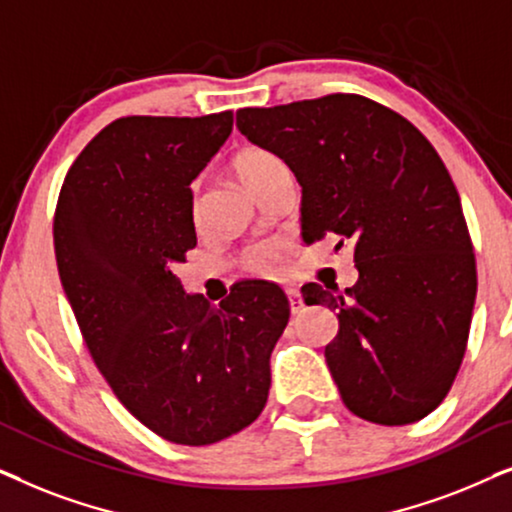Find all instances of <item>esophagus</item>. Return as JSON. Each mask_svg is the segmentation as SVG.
Returning <instances> with one entry per match:
<instances>
[{
  "instance_id": "obj_1",
  "label": "esophagus",
  "mask_w": 512,
  "mask_h": 512,
  "mask_svg": "<svg viewBox=\"0 0 512 512\" xmlns=\"http://www.w3.org/2000/svg\"><path fill=\"white\" fill-rule=\"evenodd\" d=\"M285 295H288V302H290V311L292 313H299V311L304 309L302 295H299L297 288H288V290H285Z\"/></svg>"
}]
</instances>
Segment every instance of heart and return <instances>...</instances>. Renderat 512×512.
I'll list each match as a JSON object with an SVG mask.
<instances>
[{"label": "heart", "mask_w": 512, "mask_h": 512, "mask_svg": "<svg viewBox=\"0 0 512 512\" xmlns=\"http://www.w3.org/2000/svg\"><path fill=\"white\" fill-rule=\"evenodd\" d=\"M281 168H283V161L278 159L276 154L267 152V149H248V152L238 154L234 159V173L238 175V180H241L243 185L248 187L250 192H255L257 196L264 192V187L269 185L271 177H274ZM199 210H201L199 196L194 194V203H192L194 217H199ZM283 255L285 252L281 243H260L245 252V267L257 271V274L274 276L283 269Z\"/></svg>", "instance_id": "obj_1"}]
</instances>
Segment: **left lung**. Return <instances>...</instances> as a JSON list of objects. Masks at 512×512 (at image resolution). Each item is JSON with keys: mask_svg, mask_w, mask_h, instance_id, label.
<instances>
[{"mask_svg": "<svg viewBox=\"0 0 512 512\" xmlns=\"http://www.w3.org/2000/svg\"><path fill=\"white\" fill-rule=\"evenodd\" d=\"M236 126L288 163L302 187V238L337 234L358 281L306 283V304L337 313L325 360L356 417L381 426L424 419L466 353L478 274L461 199L431 142L363 95L335 93L245 107Z\"/></svg>", "mask_w": 512, "mask_h": 512, "instance_id": "obj_1", "label": "left lung"}]
</instances>
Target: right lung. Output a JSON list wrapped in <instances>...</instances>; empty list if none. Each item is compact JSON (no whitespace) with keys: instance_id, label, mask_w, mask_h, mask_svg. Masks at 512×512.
<instances>
[{"instance_id":"obj_1","label":"right lung","mask_w":512,"mask_h":512,"mask_svg":"<svg viewBox=\"0 0 512 512\" xmlns=\"http://www.w3.org/2000/svg\"><path fill=\"white\" fill-rule=\"evenodd\" d=\"M234 114L124 117L67 170L53 243L93 363L128 412L175 445H213L260 417L285 292L245 281L213 306L175 274L196 245L189 185Z\"/></svg>"}]
</instances>
